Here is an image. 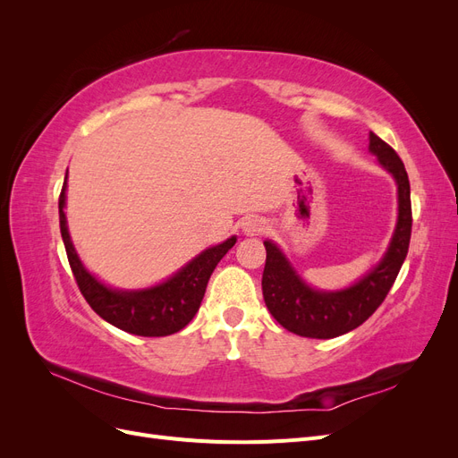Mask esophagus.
<instances>
[{"label":"esophagus","instance_id":"esophagus-1","mask_svg":"<svg viewBox=\"0 0 458 458\" xmlns=\"http://www.w3.org/2000/svg\"><path fill=\"white\" fill-rule=\"evenodd\" d=\"M241 229H242V233L246 234V237H256V234H261L263 231L267 229V221L258 217V216L246 217L242 224H241Z\"/></svg>","mask_w":458,"mask_h":458}]
</instances>
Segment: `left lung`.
<instances>
[{
    "instance_id": "8db88e82",
    "label": "left lung",
    "mask_w": 458,
    "mask_h": 458,
    "mask_svg": "<svg viewBox=\"0 0 458 458\" xmlns=\"http://www.w3.org/2000/svg\"><path fill=\"white\" fill-rule=\"evenodd\" d=\"M369 150L397 185V224L382 259L357 283L340 290H318L308 284L273 241L261 276L263 300L276 323L298 336L336 338L345 335L378 310L403 266L411 241V185L397 152L378 135L369 133Z\"/></svg>"
}]
</instances>
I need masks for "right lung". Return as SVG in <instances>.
<instances>
[{
	"label": "right lung",
	"mask_w": 458,
	"mask_h": 458,
	"mask_svg": "<svg viewBox=\"0 0 458 458\" xmlns=\"http://www.w3.org/2000/svg\"><path fill=\"white\" fill-rule=\"evenodd\" d=\"M64 206L66 177L59 197V219L68 263H71L76 276L80 293L84 294L91 310L103 317L106 323L137 336H168L187 327L200 308L208 281H210V275L219 259L237 242V237L233 234L231 239L221 244L206 248L187 266L155 286L137 290L113 288L101 283L81 263L71 233H68Z\"/></svg>",
	"instance_id": "right-lung-1"
}]
</instances>
